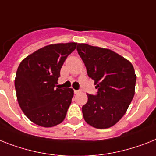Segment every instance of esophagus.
<instances>
[{
    "label": "esophagus",
    "mask_w": 156,
    "mask_h": 156,
    "mask_svg": "<svg viewBox=\"0 0 156 156\" xmlns=\"http://www.w3.org/2000/svg\"><path fill=\"white\" fill-rule=\"evenodd\" d=\"M74 92H75V94H77L79 93V92H80V90H74Z\"/></svg>",
    "instance_id": "1"
}]
</instances>
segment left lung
Listing matches in <instances>:
<instances>
[{
  "instance_id": "1",
  "label": "left lung",
  "mask_w": 156,
  "mask_h": 156,
  "mask_svg": "<svg viewBox=\"0 0 156 156\" xmlns=\"http://www.w3.org/2000/svg\"><path fill=\"white\" fill-rule=\"evenodd\" d=\"M77 52L98 92L87 94L82 107L84 120L92 127H112L127 112L135 95L136 75L129 60L108 48L78 44Z\"/></svg>"
}]
</instances>
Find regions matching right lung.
<instances>
[{
	"instance_id": "add662e5",
	"label": "right lung",
	"mask_w": 156,
	"mask_h": 156,
	"mask_svg": "<svg viewBox=\"0 0 156 156\" xmlns=\"http://www.w3.org/2000/svg\"><path fill=\"white\" fill-rule=\"evenodd\" d=\"M77 43L48 44L20 62L15 78L16 99L31 121L44 127L62 123L74 95L73 88H59L60 72Z\"/></svg>"
}]
</instances>
